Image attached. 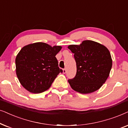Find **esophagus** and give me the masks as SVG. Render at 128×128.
I'll return each instance as SVG.
<instances>
[{"instance_id":"esophagus-1","label":"esophagus","mask_w":128,"mask_h":128,"mask_svg":"<svg viewBox=\"0 0 128 128\" xmlns=\"http://www.w3.org/2000/svg\"><path fill=\"white\" fill-rule=\"evenodd\" d=\"M66 72H67V71H66V69L64 68V69L62 70V72H63V74H66Z\"/></svg>"}]
</instances>
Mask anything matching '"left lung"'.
Here are the masks:
<instances>
[{
    "mask_svg": "<svg viewBox=\"0 0 128 128\" xmlns=\"http://www.w3.org/2000/svg\"><path fill=\"white\" fill-rule=\"evenodd\" d=\"M68 48L74 54L76 74L68 82L78 92L86 94L97 91L106 81L112 66L110 51L105 46L92 40L72 44Z\"/></svg>",
    "mask_w": 128,
    "mask_h": 128,
    "instance_id": "1",
    "label": "left lung"
}]
</instances>
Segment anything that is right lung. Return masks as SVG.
Wrapping results in <instances>:
<instances>
[{
  "mask_svg": "<svg viewBox=\"0 0 128 128\" xmlns=\"http://www.w3.org/2000/svg\"><path fill=\"white\" fill-rule=\"evenodd\" d=\"M62 47L51 46L42 42L28 44L22 48L16 57V72L22 86L30 92L46 91L61 70L56 56Z\"/></svg>",
  "mask_w": 128,
  "mask_h": 128,
  "instance_id": "1",
  "label": "right lung"
}]
</instances>
